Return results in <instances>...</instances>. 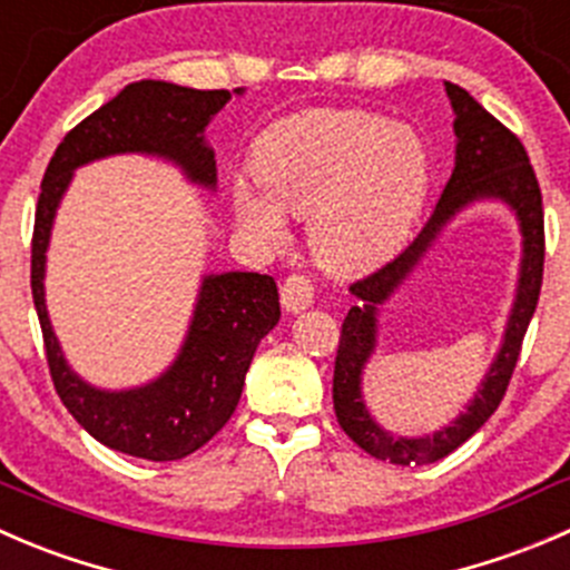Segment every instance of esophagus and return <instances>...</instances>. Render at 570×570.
Wrapping results in <instances>:
<instances>
[{
  "instance_id": "esophagus-1",
  "label": "esophagus",
  "mask_w": 570,
  "mask_h": 570,
  "mask_svg": "<svg viewBox=\"0 0 570 570\" xmlns=\"http://www.w3.org/2000/svg\"><path fill=\"white\" fill-rule=\"evenodd\" d=\"M281 303H284L286 312H303V308H308L314 303V284L306 275H289L284 281V286H281Z\"/></svg>"
}]
</instances>
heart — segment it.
<instances>
[{
	"mask_svg": "<svg viewBox=\"0 0 570 570\" xmlns=\"http://www.w3.org/2000/svg\"><path fill=\"white\" fill-rule=\"evenodd\" d=\"M255 186H234L242 228L267 247L289 239L284 214L308 217V245L328 273L364 275L412 234L432 180L414 127L356 108H308L258 136Z\"/></svg>",
	"mask_w": 570,
	"mask_h": 570,
	"instance_id": "obj_1",
	"label": "heart"
}]
</instances>
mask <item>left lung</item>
<instances>
[{"label":"left lung","mask_w":570,"mask_h":570,"mask_svg":"<svg viewBox=\"0 0 570 570\" xmlns=\"http://www.w3.org/2000/svg\"><path fill=\"white\" fill-rule=\"evenodd\" d=\"M445 94L456 114L454 173H451L432 217L425 219L406 250L397 253L373 275L351 284L356 306H351L345 323H342L340 351H336L334 362V412L342 432L370 456L392 462V465H429V462L443 460L488 423L510 384L512 370L521 356L523 334L538 308L540 284H543V197H540L538 178H534L521 138L507 130L493 114H488L465 88L445 82ZM479 199H501L510 205L524 236L522 273L519 274L517 303L508 321L505 340L474 401L460 419L452 421L451 426L425 439H392L374 423L361 397L363 364L372 355L377 338V306L389 299L391 292L416 266L439 230L456 213Z\"/></svg>","instance_id":"left-lung-1"}]
</instances>
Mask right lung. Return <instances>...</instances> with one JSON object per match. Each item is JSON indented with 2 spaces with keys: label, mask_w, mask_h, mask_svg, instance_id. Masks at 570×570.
Returning <instances> with one entry per match:
<instances>
[{
  "label": "right lung",
  "mask_w": 570,
  "mask_h": 570,
  "mask_svg": "<svg viewBox=\"0 0 570 570\" xmlns=\"http://www.w3.org/2000/svg\"><path fill=\"white\" fill-rule=\"evenodd\" d=\"M234 94H242L236 88ZM230 91H197L164 80H138L71 127L41 180L32 230L30 286L47 347L49 375L71 417L108 449L150 462L195 454L234 414L258 342L281 320L278 286L269 275H206L178 358L156 381L132 390H99L82 381L58 345L43 301V269L55 212L82 164L119 153H145L178 164L191 184L217 186V161L206 127Z\"/></svg>",
  "instance_id": "add662e5"
}]
</instances>
